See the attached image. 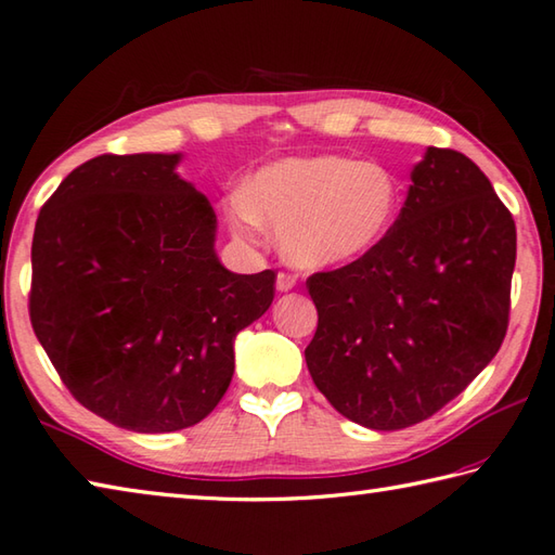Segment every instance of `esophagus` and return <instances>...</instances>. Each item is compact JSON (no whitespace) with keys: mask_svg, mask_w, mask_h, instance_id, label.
Listing matches in <instances>:
<instances>
[{"mask_svg":"<svg viewBox=\"0 0 555 555\" xmlns=\"http://www.w3.org/2000/svg\"><path fill=\"white\" fill-rule=\"evenodd\" d=\"M298 276L296 274H288V271H279L276 276V291H281V294H286V291H291L296 286Z\"/></svg>","mask_w":555,"mask_h":555,"instance_id":"obj_1","label":"esophagus"}]
</instances>
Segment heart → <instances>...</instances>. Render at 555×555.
I'll return each instance as SVG.
<instances>
[{
    "label": "heart",
    "mask_w": 555,
    "mask_h": 555,
    "mask_svg": "<svg viewBox=\"0 0 555 555\" xmlns=\"http://www.w3.org/2000/svg\"><path fill=\"white\" fill-rule=\"evenodd\" d=\"M400 198L398 177L380 163L347 155L284 157L230 196L228 223L247 243H259L264 225L274 228L281 255L296 267H345L388 237Z\"/></svg>",
    "instance_id": "b5f03b06"
}]
</instances>
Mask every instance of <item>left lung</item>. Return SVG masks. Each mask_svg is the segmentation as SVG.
I'll return each instance as SVG.
<instances>
[{"instance_id": "obj_1", "label": "left lung", "mask_w": 555, "mask_h": 555, "mask_svg": "<svg viewBox=\"0 0 555 555\" xmlns=\"http://www.w3.org/2000/svg\"><path fill=\"white\" fill-rule=\"evenodd\" d=\"M515 259V220L490 179L456 150L427 147L388 237L308 279L318 390L369 429L431 417L498 354Z\"/></svg>"}]
</instances>
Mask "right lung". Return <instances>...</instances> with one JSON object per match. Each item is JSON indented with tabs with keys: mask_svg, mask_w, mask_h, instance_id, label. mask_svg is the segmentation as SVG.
<instances>
[{
	"mask_svg": "<svg viewBox=\"0 0 555 555\" xmlns=\"http://www.w3.org/2000/svg\"><path fill=\"white\" fill-rule=\"evenodd\" d=\"M181 153L102 155L40 208L31 325L69 392L140 435L186 429L233 380L235 337L274 300V271L233 274Z\"/></svg>",
	"mask_w": 555,
	"mask_h": 555,
	"instance_id": "add662e5",
	"label": "right lung"
}]
</instances>
